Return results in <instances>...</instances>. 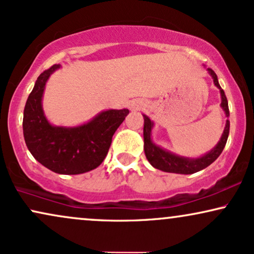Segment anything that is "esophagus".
Returning a JSON list of instances; mask_svg holds the SVG:
<instances>
[{"instance_id":"obj_1","label":"esophagus","mask_w":254,"mask_h":254,"mask_svg":"<svg viewBox=\"0 0 254 254\" xmlns=\"http://www.w3.org/2000/svg\"><path fill=\"white\" fill-rule=\"evenodd\" d=\"M143 106H145V105H143L142 102H135V101H133V102L129 103V108L133 109V111H137V109L142 108Z\"/></svg>"}]
</instances>
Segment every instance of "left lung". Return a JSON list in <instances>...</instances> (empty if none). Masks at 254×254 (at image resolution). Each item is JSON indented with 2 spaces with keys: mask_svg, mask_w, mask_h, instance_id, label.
Wrapping results in <instances>:
<instances>
[{
  "mask_svg": "<svg viewBox=\"0 0 254 254\" xmlns=\"http://www.w3.org/2000/svg\"><path fill=\"white\" fill-rule=\"evenodd\" d=\"M208 74L211 75L213 82L217 88L220 90L221 96V108L225 112L226 118L230 117V111H228V102L225 95V92L221 89L220 84H219L218 76L211 68H207ZM143 117V149H145V154L147 160L149 161L154 168L158 170L168 172V173H178V174H193L196 172L203 170L212 162L217 160V158L221 154L225 145H226L228 134H230V120H226L223 135L217 145L214 146L213 149H211L208 153L203 154L199 158H186V156H180L174 154L167 149H164L162 147L155 145L152 140V129L154 124L147 115L142 114Z\"/></svg>",
  "mask_w": 254,
  "mask_h": 254,
  "instance_id": "8db88e82",
  "label": "left lung"
}]
</instances>
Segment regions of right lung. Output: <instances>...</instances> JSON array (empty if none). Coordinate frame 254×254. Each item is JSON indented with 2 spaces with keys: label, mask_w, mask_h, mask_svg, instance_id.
<instances>
[{
  "label": "right lung",
  "mask_w": 254,
  "mask_h": 254,
  "mask_svg": "<svg viewBox=\"0 0 254 254\" xmlns=\"http://www.w3.org/2000/svg\"><path fill=\"white\" fill-rule=\"evenodd\" d=\"M60 64L40 74L23 112V136L31 155L55 173L82 174L105 160L112 137L129 111L107 109L75 127L54 126L46 118L42 98L46 83Z\"/></svg>",
  "instance_id": "right-lung-1"
}]
</instances>
